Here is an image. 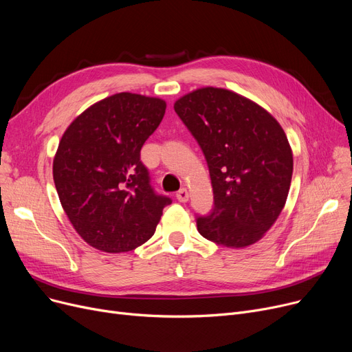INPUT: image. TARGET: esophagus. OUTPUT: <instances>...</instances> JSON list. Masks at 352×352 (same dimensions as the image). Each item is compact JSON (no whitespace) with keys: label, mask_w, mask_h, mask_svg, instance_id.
Instances as JSON below:
<instances>
[{"label":"esophagus","mask_w":352,"mask_h":352,"mask_svg":"<svg viewBox=\"0 0 352 352\" xmlns=\"http://www.w3.org/2000/svg\"><path fill=\"white\" fill-rule=\"evenodd\" d=\"M177 199L179 201V202H187L188 201V198H190V194H188V191L186 190V188H181L178 192H177Z\"/></svg>","instance_id":"obj_1"}]
</instances>
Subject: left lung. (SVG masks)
Wrapping results in <instances>:
<instances>
[{
    "label": "left lung",
    "mask_w": 352,
    "mask_h": 352,
    "mask_svg": "<svg viewBox=\"0 0 352 352\" xmlns=\"http://www.w3.org/2000/svg\"><path fill=\"white\" fill-rule=\"evenodd\" d=\"M174 109L208 164L214 208L197 217L198 232L232 248L248 247L281 214L292 177V151L270 113L224 88H199Z\"/></svg>",
    "instance_id": "left-lung-1"
}]
</instances>
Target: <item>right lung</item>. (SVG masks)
I'll list each match as a JSON object with an SVG mask.
<instances>
[{"label":"right lung","instance_id":"obj_1","mask_svg":"<svg viewBox=\"0 0 352 352\" xmlns=\"http://www.w3.org/2000/svg\"><path fill=\"white\" fill-rule=\"evenodd\" d=\"M160 98L120 92L91 105L64 133L52 164L61 206L87 244L126 252L150 239L171 198L151 186L141 148L165 114Z\"/></svg>","mask_w":352,"mask_h":352}]
</instances>
